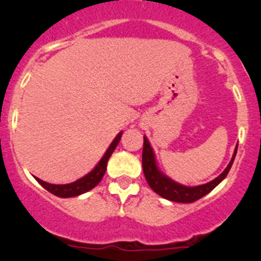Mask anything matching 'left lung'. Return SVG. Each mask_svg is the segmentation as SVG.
<instances>
[{"mask_svg": "<svg viewBox=\"0 0 261 261\" xmlns=\"http://www.w3.org/2000/svg\"><path fill=\"white\" fill-rule=\"evenodd\" d=\"M237 149H238V145H237L234 153H233L232 160H230L227 168L224 169L217 178H215L214 180H211L210 182H206V184L197 185V187H185V185H181L179 184V182L172 180L169 176H167L166 174H163V173L161 172L160 168L157 167V163H155L153 149H152L151 145H149L147 137L143 136V174H145L146 180H147L148 185L151 187L152 190H153L155 194H158L160 196L164 197V199L167 200H170V201L190 203L201 199L202 196H205L206 194L210 193V191L214 190V189L226 178L230 167H232L233 161H234L236 158Z\"/></svg>", "mask_w": 261, "mask_h": 261, "instance_id": "left-lung-1", "label": "left lung"}]
</instances>
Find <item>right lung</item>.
Returning a JSON list of instances; mask_svg holds the SVG:
<instances>
[{
	"mask_svg": "<svg viewBox=\"0 0 261 261\" xmlns=\"http://www.w3.org/2000/svg\"><path fill=\"white\" fill-rule=\"evenodd\" d=\"M121 135L122 133H119L116 135V137L114 139L113 142L110 143L109 148L107 149V152L104 153L103 157H101V160L98 162V164L94 167V169L91 170V172H89L87 175L83 176V178L79 179V180L70 182V184L56 185V184H49V182L41 180V179L39 178H35V179H37V181L41 185V187L45 188L47 191H50V193L54 194V195L59 197L79 196L81 194H85L87 191L92 190L93 188L97 187V185L99 184L101 178H103L104 173H106L107 170L108 161H109L110 155H112L114 149H115L116 146H118L119 141L121 139Z\"/></svg>",
	"mask_w": 261,
	"mask_h": 261,
	"instance_id": "add662e5",
	"label": "right lung"
}]
</instances>
